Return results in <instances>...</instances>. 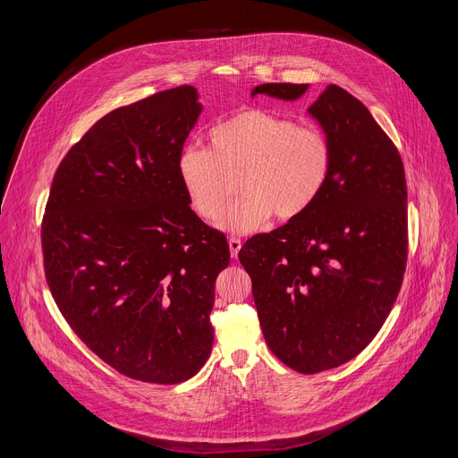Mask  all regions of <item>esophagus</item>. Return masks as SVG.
<instances>
[{
	"label": "esophagus",
	"mask_w": 458,
	"mask_h": 458,
	"mask_svg": "<svg viewBox=\"0 0 458 458\" xmlns=\"http://www.w3.org/2000/svg\"><path fill=\"white\" fill-rule=\"evenodd\" d=\"M228 246H230L232 257L235 259V257H237V253H239V250H241V246H242V242H241V239H237V237H232V239L228 241Z\"/></svg>",
	"instance_id": "obj_1"
}]
</instances>
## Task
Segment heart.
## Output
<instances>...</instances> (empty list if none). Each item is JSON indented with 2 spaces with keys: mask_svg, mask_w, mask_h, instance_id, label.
<instances>
[{
  "mask_svg": "<svg viewBox=\"0 0 458 458\" xmlns=\"http://www.w3.org/2000/svg\"><path fill=\"white\" fill-rule=\"evenodd\" d=\"M332 170L330 141L313 126L250 108L214 126L208 148L188 145L177 174L190 208L203 221H217L233 198V181L244 198L223 217L221 228L251 233L272 214L293 219L322 191Z\"/></svg>",
  "mask_w": 458,
  "mask_h": 458,
  "instance_id": "1",
  "label": "heart"
}]
</instances>
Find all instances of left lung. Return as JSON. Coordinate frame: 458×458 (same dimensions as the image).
<instances>
[{
    "mask_svg": "<svg viewBox=\"0 0 458 458\" xmlns=\"http://www.w3.org/2000/svg\"><path fill=\"white\" fill-rule=\"evenodd\" d=\"M308 87L265 83L251 98L295 101ZM308 114L330 141V177L306 212L248 239L239 259L272 353L318 373L357 357L397 301L408 191L399 150L357 98L328 85Z\"/></svg>",
    "mask_w": 458,
    "mask_h": 458,
    "instance_id": "8db88e82",
    "label": "left lung"
}]
</instances>
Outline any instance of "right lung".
I'll use <instances>...</instances> for the list:
<instances>
[{"label":"right lung","mask_w":458,"mask_h":458,"mask_svg":"<svg viewBox=\"0 0 458 458\" xmlns=\"http://www.w3.org/2000/svg\"><path fill=\"white\" fill-rule=\"evenodd\" d=\"M203 105L190 85L103 115L64 156L41 246L74 334L141 382L179 384L210 357V311L230 263L225 233L190 208L177 174Z\"/></svg>","instance_id":"add662e5"}]
</instances>
